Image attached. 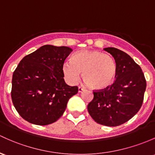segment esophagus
<instances>
[{"label": "esophagus", "mask_w": 155, "mask_h": 155, "mask_svg": "<svg viewBox=\"0 0 155 155\" xmlns=\"http://www.w3.org/2000/svg\"><path fill=\"white\" fill-rule=\"evenodd\" d=\"M84 89H85V88L82 87V86H79V87H78V91H79V92H81V91H84Z\"/></svg>", "instance_id": "34e87169"}]
</instances>
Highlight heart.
Here are the masks:
<instances>
[{"mask_svg": "<svg viewBox=\"0 0 155 155\" xmlns=\"http://www.w3.org/2000/svg\"><path fill=\"white\" fill-rule=\"evenodd\" d=\"M65 78L71 84L83 78L92 89H102L113 84L117 74V65L113 57L98 50H81L74 53L71 62L63 65Z\"/></svg>", "mask_w": 155, "mask_h": 155, "instance_id": "b5f03b06", "label": "heart"}]
</instances>
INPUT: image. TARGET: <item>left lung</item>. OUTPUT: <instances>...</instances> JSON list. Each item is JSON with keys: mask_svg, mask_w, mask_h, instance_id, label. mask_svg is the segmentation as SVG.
<instances>
[{"mask_svg": "<svg viewBox=\"0 0 155 155\" xmlns=\"http://www.w3.org/2000/svg\"><path fill=\"white\" fill-rule=\"evenodd\" d=\"M115 60L117 74L111 86L93 90L94 97L87 109L92 119L106 126L127 122L140 110L143 102L146 81L140 66L124 51L105 48Z\"/></svg>", "mask_w": 155, "mask_h": 155, "instance_id": "left-lung-1", "label": "left lung"}]
</instances>
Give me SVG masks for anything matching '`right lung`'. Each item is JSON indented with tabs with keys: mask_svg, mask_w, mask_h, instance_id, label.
<instances>
[{
	"mask_svg": "<svg viewBox=\"0 0 155 155\" xmlns=\"http://www.w3.org/2000/svg\"><path fill=\"white\" fill-rule=\"evenodd\" d=\"M72 51L66 46L45 45L25 56L13 72L11 97L18 114L31 124L46 126L64 114L78 91L64 79L63 65Z\"/></svg>",
	"mask_w": 155,
	"mask_h": 155,
	"instance_id": "obj_1",
	"label": "right lung"
}]
</instances>
